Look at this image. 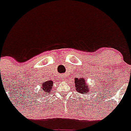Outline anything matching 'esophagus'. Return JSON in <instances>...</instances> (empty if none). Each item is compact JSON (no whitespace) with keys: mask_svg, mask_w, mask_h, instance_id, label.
I'll list each match as a JSON object with an SVG mask.
<instances>
[{"mask_svg":"<svg viewBox=\"0 0 131 131\" xmlns=\"http://www.w3.org/2000/svg\"><path fill=\"white\" fill-rule=\"evenodd\" d=\"M60 78H61V79L62 80H64V79H65V78H66V75H64V74H62L61 75H60Z\"/></svg>","mask_w":131,"mask_h":131,"instance_id":"esophagus-1","label":"esophagus"}]
</instances>
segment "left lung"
Masks as SVG:
<instances>
[{"mask_svg":"<svg viewBox=\"0 0 131 131\" xmlns=\"http://www.w3.org/2000/svg\"><path fill=\"white\" fill-rule=\"evenodd\" d=\"M84 77L85 76L82 75V77H80V78L75 79V88L78 93L88 95L90 92H92V90L93 89L90 87V85H89L87 80Z\"/></svg>","mask_w":131,"mask_h":131,"instance_id":"obj_1","label":"left lung"}]
</instances>
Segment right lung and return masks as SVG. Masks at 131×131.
<instances>
[{
	"mask_svg": "<svg viewBox=\"0 0 131 131\" xmlns=\"http://www.w3.org/2000/svg\"><path fill=\"white\" fill-rule=\"evenodd\" d=\"M55 81V80H54ZM54 82L51 81V80H47L45 81L44 82H42L41 85V92H38L40 96H44L45 95H47L48 94H50L51 91L52 90V86H53Z\"/></svg>",
	"mask_w": 131,
	"mask_h": 131,
	"instance_id": "add662e5",
	"label": "right lung"
}]
</instances>
